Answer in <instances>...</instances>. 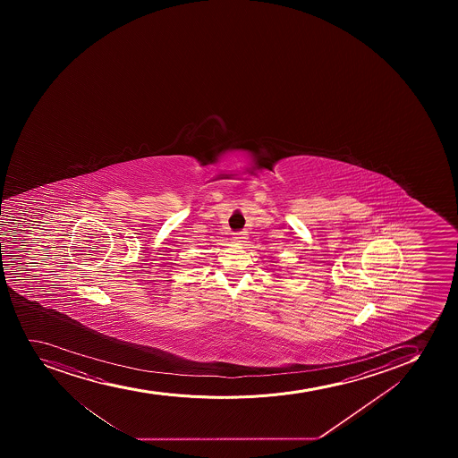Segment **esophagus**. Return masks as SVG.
Returning <instances> with one entry per match:
<instances>
[{
  "instance_id": "34e87169",
  "label": "esophagus",
  "mask_w": 458,
  "mask_h": 458,
  "mask_svg": "<svg viewBox=\"0 0 458 458\" xmlns=\"http://www.w3.org/2000/svg\"><path fill=\"white\" fill-rule=\"evenodd\" d=\"M248 239V234L245 232L236 233L234 234V241L239 242V243H243Z\"/></svg>"
}]
</instances>
